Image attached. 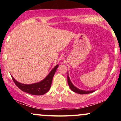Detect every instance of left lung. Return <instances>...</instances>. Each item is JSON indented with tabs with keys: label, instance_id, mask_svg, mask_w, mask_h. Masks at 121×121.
Here are the masks:
<instances>
[{
	"label": "left lung",
	"instance_id": "left-lung-1",
	"mask_svg": "<svg viewBox=\"0 0 121 121\" xmlns=\"http://www.w3.org/2000/svg\"><path fill=\"white\" fill-rule=\"evenodd\" d=\"M68 84L69 87H70V89L72 90V91H74L75 93H77L80 94H89L91 93L94 92L95 91H83V90H81L80 89L76 87L72 83V82L70 81V78H69L68 76Z\"/></svg>",
	"mask_w": 121,
	"mask_h": 121
}]
</instances>
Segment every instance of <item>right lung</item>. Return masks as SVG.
<instances>
[{
	"label": "right lung",
	"mask_w": 121,
	"mask_h": 121,
	"mask_svg": "<svg viewBox=\"0 0 121 121\" xmlns=\"http://www.w3.org/2000/svg\"><path fill=\"white\" fill-rule=\"evenodd\" d=\"M58 66H59V65H56L51 70L49 74L47 75V77L44 79H43L42 81L36 83H34V84H22V83L16 81L12 76L11 77L16 85L22 91L28 93L29 94H32V95H43V94L48 92L51 88L53 78V76Z\"/></svg>",
	"instance_id": "add662e5"
}]
</instances>
